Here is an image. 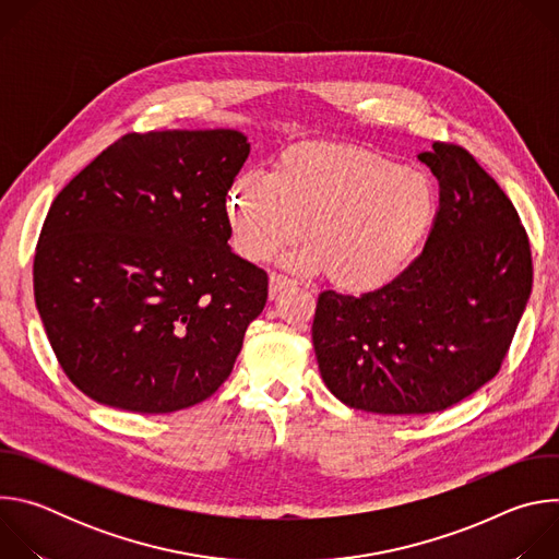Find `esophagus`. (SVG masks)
<instances>
[{
  "mask_svg": "<svg viewBox=\"0 0 559 559\" xmlns=\"http://www.w3.org/2000/svg\"><path fill=\"white\" fill-rule=\"evenodd\" d=\"M292 285H294L292 278L272 272V274H270V298H276L283 289H287V287H292Z\"/></svg>",
  "mask_w": 559,
  "mask_h": 559,
  "instance_id": "esophagus-1",
  "label": "esophagus"
}]
</instances>
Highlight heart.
<instances>
[{
    "mask_svg": "<svg viewBox=\"0 0 559 559\" xmlns=\"http://www.w3.org/2000/svg\"><path fill=\"white\" fill-rule=\"evenodd\" d=\"M433 179L373 150L345 143L287 147L270 177L248 173L229 190L236 252L265 261L278 248L300 274L328 270L343 292H376L401 276L438 214Z\"/></svg>",
    "mask_w": 559,
    "mask_h": 559,
    "instance_id": "1",
    "label": "heart"
}]
</instances>
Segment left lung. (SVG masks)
I'll list each match as a JSON object with an SVG mask.
<instances>
[{
  "mask_svg": "<svg viewBox=\"0 0 559 559\" xmlns=\"http://www.w3.org/2000/svg\"><path fill=\"white\" fill-rule=\"evenodd\" d=\"M440 183L423 254L362 296H318L311 341L328 389L347 407L436 414L487 384L531 296L526 229L502 188L460 145L420 152Z\"/></svg>",
  "mask_w": 559,
  "mask_h": 559,
  "instance_id": "8db88e82",
  "label": "left lung"
}]
</instances>
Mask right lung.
<instances>
[{
  "mask_svg": "<svg viewBox=\"0 0 559 559\" xmlns=\"http://www.w3.org/2000/svg\"><path fill=\"white\" fill-rule=\"evenodd\" d=\"M238 130L130 132L52 201L35 265L50 347L99 405L173 414L231 373L267 274L227 246Z\"/></svg>",
  "mask_w": 559,
  "mask_h": 559,
  "instance_id": "add662e5",
  "label": "right lung"
}]
</instances>
